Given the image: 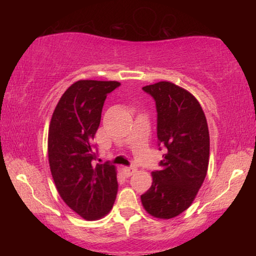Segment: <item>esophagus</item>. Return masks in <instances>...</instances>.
<instances>
[{
	"instance_id": "esophagus-1",
	"label": "esophagus",
	"mask_w": 256,
	"mask_h": 256,
	"mask_svg": "<svg viewBox=\"0 0 256 256\" xmlns=\"http://www.w3.org/2000/svg\"><path fill=\"white\" fill-rule=\"evenodd\" d=\"M124 174L126 175L128 177H130V176H132L134 172H136V167H125L124 168Z\"/></svg>"
}]
</instances>
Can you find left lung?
Instances as JSON below:
<instances>
[{"instance_id": "1", "label": "left lung", "mask_w": 256, "mask_h": 256, "mask_svg": "<svg viewBox=\"0 0 256 256\" xmlns=\"http://www.w3.org/2000/svg\"><path fill=\"white\" fill-rule=\"evenodd\" d=\"M156 100L157 136L167 148L152 185L141 196L144 210L158 219H172L192 204L209 166L210 136L200 102L170 81L142 88Z\"/></svg>"}]
</instances>
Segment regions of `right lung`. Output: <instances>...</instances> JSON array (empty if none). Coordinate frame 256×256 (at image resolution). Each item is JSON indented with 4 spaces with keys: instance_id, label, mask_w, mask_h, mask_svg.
<instances>
[{
    "instance_id": "obj_1",
    "label": "right lung",
    "mask_w": 256,
    "mask_h": 256,
    "mask_svg": "<svg viewBox=\"0 0 256 256\" xmlns=\"http://www.w3.org/2000/svg\"><path fill=\"white\" fill-rule=\"evenodd\" d=\"M118 81L79 80L62 94L48 128V162L56 190L68 208L86 220L112 210L118 194L114 164H97L92 141L107 94Z\"/></svg>"
}]
</instances>
